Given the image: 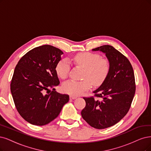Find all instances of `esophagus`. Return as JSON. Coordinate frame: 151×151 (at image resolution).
Returning <instances> with one entry per match:
<instances>
[{
  "label": "esophagus",
  "mask_w": 151,
  "mask_h": 151,
  "mask_svg": "<svg viewBox=\"0 0 151 151\" xmlns=\"http://www.w3.org/2000/svg\"><path fill=\"white\" fill-rule=\"evenodd\" d=\"M77 97L76 96H72V95H70V99H76Z\"/></svg>",
  "instance_id": "1"
}]
</instances>
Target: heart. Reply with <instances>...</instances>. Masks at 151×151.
Returning <instances> with one entry per match:
<instances>
[{
  "mask_svg": "<svg viewBox=\"0 0 151 151\" xmlns=\"http://www.w3.org/2000/svg\"><path fill=\"white\" fill-rule=\"evenodd\" d=\"M74 63L84 68L83 80H70L66 81L61 86L63 92L73 96H79L90 90L92 83L94 86H99L106 79L110 64L106 58L101 57L99 54L90 52L80 53L73 58ZM70 69V61L66 59L60 60L56 66V72L61 79H66Z\"/></svg>",
  "mask_w": 151,
  "mask_h": 151,
  "instance_id": "heart-1",
  "label": "heart"
}]
</instances>
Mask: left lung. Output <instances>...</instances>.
I'll list each match as a JSON object with an SVG mask.
<instances>
[{
  "label": "left lung",
  "instance_id": "8db88e82",
  "mask_svg": "<svg viewBox=\"0 0 151 151\" xmlns=\"http://www.w3.org/2000/svg\"><path fill=\"white\" fill-rule=\"evenodd\" d=\"M93 51L106 54L110 69L106 79L93 91L94 96L83 98L86 106L81 114L91 127L101 129L118 123L129 111L136 91L135 77L129 60L113 47L106 45Z\"/></svg>",
  "mask_w": 151,
  "mask_h": 151
}]
</instances>
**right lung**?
Instances as JSON below:
<instances>
[{"instance_id": "1", "label": "right lung", "mask_w": 151, "mask_h": 151, "mask_svg": "<svg viewBox=\"0 0 151 151\" xmlns=\"http://www.w3.org/2000/svg\"><path fill=\"white\" fill-rule=\"evenodd\" d=\"M63 53L59 48L45 45L30 50L16 65L11 93L19 113L32 124H48L69 101V95L54 88L60 84L55 68Z\"/></svg>"}]
</instances>
